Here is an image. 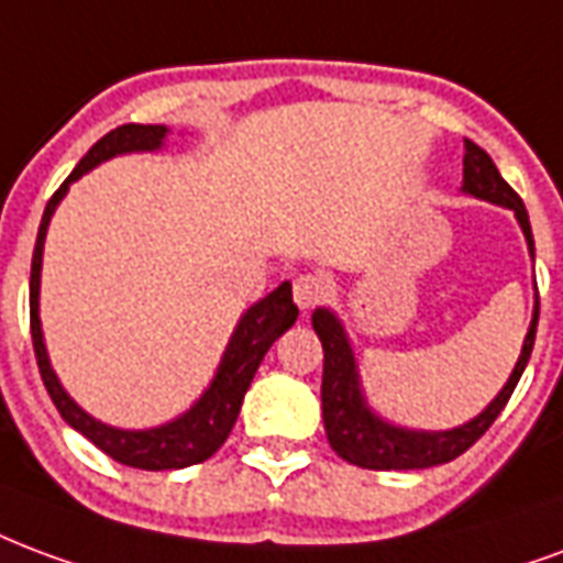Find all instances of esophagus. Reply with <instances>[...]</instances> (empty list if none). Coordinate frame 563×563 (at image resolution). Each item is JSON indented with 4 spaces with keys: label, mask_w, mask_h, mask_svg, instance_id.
I'll return each instance as SVG.
<instances>
[{
    "label": "esophagus",
    "mask_w": 563,
    "mask_h": 563,
    "mask_svg": "<svg viewBox=\"0 0 563 563\" xmlns=\"http://www.w3.org/2000/svg\"><path fill=\"white\" fill-rule=\"evenodd\" d=\"M292 298L301 310H313L316 303L324 298V283L319 274H301L292 286Z\"/></svg>",
    "instance_id": "obj_1"
}]
</instances>
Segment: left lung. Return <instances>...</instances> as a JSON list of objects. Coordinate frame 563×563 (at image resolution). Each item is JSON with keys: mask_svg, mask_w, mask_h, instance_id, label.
<instances>
[{"mask_svg": "<svg viewBox=\"0 0 563 563\" xmlns=\"http://www.w3.org/2000/svg\"><path fill=\"white\" fill-rule=\"evenodd\" d=\"M462 194H468L483 202L510 208L516 223L526 235L528 253L534 260V239H531V223L522 199L516 197V190L501 178L493 157L483 152L481 145L465 140V157H462ZM537 316H540V298H537L534 280V313L528 334L522 340V352L516 361L514 373L504 382V387L495 394V399L472 420H465L453 430H409L390 423L373 406L366 402L364 385H361V369H357L355 349L345 334V324L331 307H316L313 328L324 349V369H322V418L328 441L334 448L336 456H343L352 465L373 468V472H411V468H432L441 462L456 460L460 453L472 448L483 432L493 427V420L501 415L507 399L519 385V378L526 373L528 357L534 349Z\"/></svg>", "mask_w": 563, "mask_h": 563, "instance_id": "1", "label": "left lung"}]
</instances>
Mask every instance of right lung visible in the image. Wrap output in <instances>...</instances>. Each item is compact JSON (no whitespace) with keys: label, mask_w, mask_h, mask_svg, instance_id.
I'll use <instances>...</instances> for the list:
<instances>
[{"label":"right lung","mask_w":563,"mask_h":563,"mask_svg":"<svg viewBox=\"0 0 563 563\" xmlns=\"http://www.w3.org/2000/svg\"><path fill=\"white\" fill-rule=\"evenodd\" d=\"M169 136L166 124H122L98 143L91 145L86 157H82L77 169L65 178V185L53 194V199L44 208V218L37 227L35 253H32V277H29V322H32V345H35L37 369L44 378L53 406L59 409L68 427L86 435V439L101 448L107 456H112L122 465L131 468H143V472H173V468H187L206 462L220 451V444L229 439V432L239 420L241 402L247 394L250 382L260 369L262 357L268 352L274 340L286 334L298 319V307L292 303V283L283 280L274 292L250 303L241 313L235 331L229 336L227 349L220 355V364L214 369V378L199 394V399L178 418L166 420L161 427H148V430H122V427H110L103 420L91 418L89 411L77 406V399L70 397L65 385L56 376V369L49 364L47 343H44V331H41V265H44V241H47L49 220L56 214V208L70 190V185L91 173L95 166L103 161H112L119 154H136V152H161Z\"/></svg>","instance_id":"add662e5"}]
</instances>
